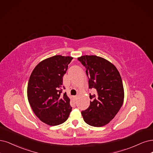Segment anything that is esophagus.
Instances as JSON below:
<instances>
[{
    "instance_id": "1",
    "label": "esophagus",
    "mask_w": 153,
    "mask_h": 153,
    "mask_svg": "<svg viewBox=\"0 0 153 153\" xmlns=\"http://www.w3.org/2000/svg\"><path fill=\"white\" fill-rule=\"evenodd\" d=\"M74 99L76 100L77 99V96H76V97H74Z\"/></svg>"
}]
</instances>
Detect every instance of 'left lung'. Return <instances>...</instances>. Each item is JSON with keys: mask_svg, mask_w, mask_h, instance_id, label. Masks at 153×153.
I'll list each match as a JSON object with an SVG mask.
<instances>
[{"mask_svg": "<svg viewBox=\"0 0 153 153\" xmlns=\"http://www.w3.org/2000/svg\"><path fill=\"white\" fill-rule=\"evenodd\" d=\"M77 59L86 67L89 88L96 91L89 94L91 101L88 108L81 112L83 119L91 126H104L115 117L123 103L120 74L114 64L100 56L84 55Z\"/></svg>", "mask_w": 153, "mask_h": 153, "instance_id": "left-lung-1", "label": "left lung"}]
</instances>
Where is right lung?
Here are the masks:
<instances>
[{
	"label": "right lung",
	"mask_w": 153,
	"mask_h": 153,
	"mask_svg": "<svg viewBox=\"0 0 153 153\" xmlns=\"http://www.w3.org/2000/svg\"><path fill=\"white\" fill-rule=\"evenodd\" d=\"M72 56L55 55L35 67L27 84V99L31 108L42 122L51 126L65 122L72 110L70 99L62 94L63 76Z\"/></svg>",
	"instance_id": "right-lung-1"
}]
</instances>
